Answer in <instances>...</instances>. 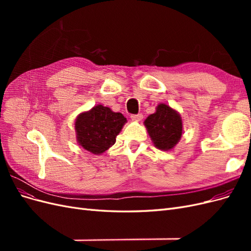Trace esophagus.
<instances>
[{"mask_svg":"<svg viewBox=\"0 0 251 251\" xmlns=\"http://www.w3.org/2000/svg\"><path fill=\"white\" fill-rule=\"evenodd\" d=\"M131 118L134 121H140L143 118V115L142 114H136V115H131Z\"/></svg>","mask_w":251,"mask_h":251,"instance_id":"obj_1","label":"esophagus"}]
</instances>
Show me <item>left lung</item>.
I'll return each instance as SVG.
<instances>
[{"instance_id": "1", "label": "left lung", "mask_w": 251, "mask_h": 251, "mask_svg": "<svg viewBox=\"0 0 251 251\" xmlns=\"http://www.w3.org/2000/svg\"><path fill=\"white\" fill-rule=\"evenodd\" d=\"M143 124L154 146L161 151L173 150L183 132L180 113L163 102L157 105L156 112L149 115Z\"/></svg>"}]
</instances>
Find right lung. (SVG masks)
<instances>
[{
	"mask_svg": "<svg viewBox=\"0 0 251 251\" xmlns=\"http://www.w3.org/2000/svg\"><path fill=\"white\" fill-rule=\"evenodd\" d=\"M126 124L121 113L97 104L75 118V133L79 146L94 155H101L116 142L117 135Z\"/></svg>",
	"mask_w": 251,
	"mask_h": 251,
	"instance_id": "add662e5",
	"label": "right lung"
}]
</instances>
